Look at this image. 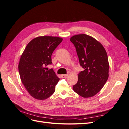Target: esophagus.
Wrapping results in <instances>:
<instances>
[{"mask_svg": "<svg viewBox=\"0 0 129 129\" xmlns=\"http://www.w3.org/2000/svg\"><path fill=\"white\" fill-rule=\"evenodd\" d=\"M68 74H65V75H61V77H62V78H67V77H68Z\"/></svg>", "mask_w": 129, "mask_h": 129, "instance_id": "obj_1", "label": "esophagus"}]
</instances>
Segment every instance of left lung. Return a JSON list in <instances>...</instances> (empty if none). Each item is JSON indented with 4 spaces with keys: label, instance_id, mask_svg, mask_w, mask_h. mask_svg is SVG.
Listing matches in <instances>:
<instances>
[{
    "label": "left lung",
    "instance_id": "left-lung-1",
    "mask_svg": "<svg viewBox=\"0 0 129 129\" xmlns=\"http://www.w3.org/2000/svg\"><path fill=\"white\" fill-rule=\"evenodd\" d=\"M70 40L75 47L80 64L84 69L78 75L77 82L73 89L84 98L92 97L102 89L108 79L106 50L99 41L87 34L75 35Z\"/></svg>",
    "mask_w": 129,
    "mask_h": 129
}]
</instances>
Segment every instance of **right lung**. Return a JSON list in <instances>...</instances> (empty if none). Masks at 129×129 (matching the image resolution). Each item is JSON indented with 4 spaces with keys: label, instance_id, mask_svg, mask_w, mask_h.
Here are the masks:
<instances>
[{
    "label": "right lung",
    "instance_id": "obj_1",
    "mask_svg": "<svg viewBox=\"0 0 129 129\" xmlns=\"http://www.w3.org/2000/svg\"><path fill=\"white\" fill-rule=\"evenodd\" d=\"M63 39L41 36L33 39L21 56L18 65L22 84L29 95L37 100L48 99L55 91L60 79L51 69L45 66L52 63V54Z\"/></svg>",
    "mask_w": 129,
    "mask_h": 129
}]
</instances>
